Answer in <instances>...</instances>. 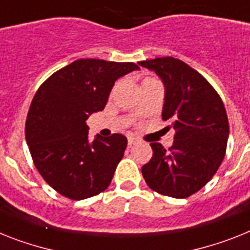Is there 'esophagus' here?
I'll return each instance as SVG.
<instances>
[{
	"label": "esophagus",
	"mask_w": 250,
	"mask_h": 250,
	"mask_svg": "<svg viewBox=\"0 0 250 250\" xmlns=\"http://www.w3.org/2000/svg\"><path fill=\"white\" fill-rule=\"evenodd\" d=\"M135 142H137V139H135V138H134V137H129V138H127V144H129L130 147H131L133 144H135Z\"/></svg>",
	"instance_id": "34e87169"
}]
</instances>
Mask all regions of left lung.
<instances>
[{
  "instance_id": "left-lung-1",
  "label": "left lung",
  "mask_w": 250,
  "mask_h": 250,
  "mask_svg": "<svg viewBox=\"0 0 250 250\" xmlns=\"http://www.w3.org/2000/svg\"><path fill=\"white\" fill-rule=\"evenodd\" d=\"M138 63L162 80V119L175 129L174 144L167 150L150 143L153 156L142 174L152 190L188 198L211 180L225 157L229 120L224 102L213 86L181 60L157 57Z\"/></svg>"
}]
</instances>
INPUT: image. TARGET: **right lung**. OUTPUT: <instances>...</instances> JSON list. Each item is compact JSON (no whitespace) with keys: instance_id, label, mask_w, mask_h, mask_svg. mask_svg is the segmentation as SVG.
Wrapping results in <instances>:
<instances>
[{"instance_id":"add662e5","label":"right lung","mask_w":250,"mask_h":250,"mask_svg":"<svg viewBox=\"0 0 250 250\" xmlns=\"http://www.w3.org/2000/svg\"><path fill=\"white\" fill-rule=\"evenodd\" d=\"M134 62L80 59L49 76L33 98L25 138L37 170L61 195L80 201L106 190L127 140L121 134L88 138L85 121L106 106L120 76Z\"/></svg>"}]
</instances>
